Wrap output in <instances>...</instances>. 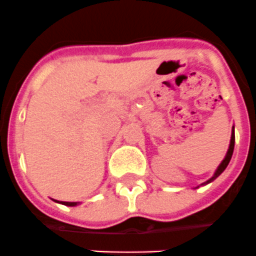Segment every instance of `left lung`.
<instances>
[{"instance_id": "1", "label": "left lung", "mask_w": 256, "mask_h": 256, "mask_svg": "<svg viewBox=\"0 0 256 256\" xmlns=\"http://www.w3.org/2000/svg\"><path fill=\"white\" fill-rule=\"evenodd\" d=\"M234 131H232V135H231V142H230V148H228V152H227V154H226V158H224V160H222V163H220V167L217 168V171H216V174H214V176L212 177L210 180H208V181H206V182H204V184H206H206L212 182V181H213V180L217 178V177L220 176V174H222L223 171H224L226 167H227V166H228L230 160H231V158H232V154H234Z\"/></svg>"}]
</instances>
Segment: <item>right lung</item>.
Returning <instances> with one entry per match:
<instances>
[{
    "label": "right lung",
    "mask_w": 256,
    "mask_h": 256,
    "mask_svg": "<svg viewBox=\"0 0 256 256\" xmlns=\"http://www.w3.org/2000/svg\"><path fill=\"white\" fill-rule=\"evenodd\" d=\"M62 204L64 206H76L78 202H62Z\"/></svg>",
    "instance_id": "1"
}]
</instances>
